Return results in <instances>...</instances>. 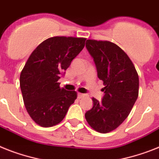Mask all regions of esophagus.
Returning a JSON list of instances; mask_svg holds the SVG:
<instances>
[{
    "label": "esophagus",
    "instance_id": "esophagus-1",
    "mask_svg": "<svg viewBox=\"0 0 159 159\" xmlns=\"http://www.w3.org/2000/svg\"><path fill=\"white\" fill-rule=\"evenodd\" d=\"M85 96H86V94H82V93H78V94H77V98H83V97H85Z\"/></svg>",
    "mask_w": 159,
    "mask_h": 159
}]
</instances>
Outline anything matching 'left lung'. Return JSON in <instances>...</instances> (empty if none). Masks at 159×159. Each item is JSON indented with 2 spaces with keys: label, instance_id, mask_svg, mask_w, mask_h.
<instances>
[{
  "label": "left lung",
  "instance_id": "8db88e82",
  "mask_svg": "<svg viewBox=\"0 0 159 159\" xmlns=\"http://www.w3.org/2000/svg\"><path fill=\"white\" fill-rule=\"evenodd\" d=\"M86 47L105 87L102 89V101L92 98L93 107L85 117L95 131L109 133L120 126L131 111L138 97L139 77L128 55L116 44L88 39Z\"/></svg>",
  "mask_w": 159,
  "mask_h": 159
}]
</instances>
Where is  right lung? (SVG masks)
<instances>
[{
    "label": "right lung",
    "instance_id": "right-lung-1",
    "mask_svg": "<svg viewBox=\"0 0 159 159\" xmlns=\"http://www.w3.org/2000/svg\"><path fill=\"white\" fill-rule=\"evenodd\" d=\"M86 39L56 36L34 49L20 74V87L28 114L37 125L52 127L65 118L77 97L60 87L58 80L85 47Z\"/></svg>",
    "mask_w": 159,
    "mask_h": 159
}]
</instances>
